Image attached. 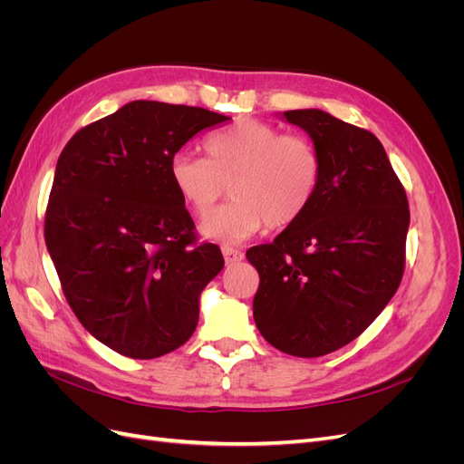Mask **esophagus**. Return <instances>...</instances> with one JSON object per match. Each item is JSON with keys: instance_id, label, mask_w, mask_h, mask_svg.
Wrapping results in <instances>:
<instances>
[{"instance_id": "34e87169", "label": "esophagus", "mask_w": 464, "mask_h": 464, "mask_svg": "<svg viewBox=\"0 0 464 464\" xmlns=\"http://www.w3.org/2000/svg\"><path fill=\"white\" fill-rule=\"evenodd\" d=\"M222 256H224V261H227V265H236V263H240L244 259L242 251H237V249L228 247V246L222 247Z\"/></svg>"}]
</instances>
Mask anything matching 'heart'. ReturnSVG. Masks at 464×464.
I'll return each instance as SVG.
<instances>
[{
	"mask_svg": "<svg viewBox=\"0 0 464 464\" xmlns=\"http://www.w3.org/2000/svg\"><path fill=\"white\" fill-rule=\"evenodd\" d=\"M207 159L176 152L172 184L193 213L203 215L230 184L228 205L203 217L207 240L240 244L265 224L283 230L312 207L321 186L323 159L310 137L286 135L261 120H240L213 133L205 143Z\"/></svg>",
	"mask_w": 464,
	"mask_h": 464,
	"instance_id": "b5f03b06",
	"label": "heart"
}]
</instances>
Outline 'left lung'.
Wrapping results in <instances>:
<instances>
[{
	"label": "left lung",
	"mask_w": 464,
	"mask_h": 464,
	"mask_svg": "<svg viewBox=\"0 0 464 464\" xmlns=\"http://www.w3.org/2000/svg\"><path fill=\"white\" fill-rule=\"evenodd\" d=\"M283 118L312 137L323 176L298 222L247 249L259 273L254 319L280 353L317 358L353 343L395 296L411 213L373 133L317 108Z\"/></svg>",
	"instance_id": "8db88e82"
}]
</instances>
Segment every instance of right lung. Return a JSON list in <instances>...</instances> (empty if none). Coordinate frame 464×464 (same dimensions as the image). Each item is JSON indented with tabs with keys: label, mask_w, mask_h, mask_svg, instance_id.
Wrapping results in <instances>:
<instances>
[{
	"label": "right lung",
	"mask_w": 464,
	"mask_h": 464,
	"mask_svg": "<svg viewBox=\"0 0 464 464\" xmlns=\"http://www.w3.org/2000/svg\"><path fill=\"white\" fill-rule=\"evenodd\" d=\"M230 118L133 101L79 130L62 150L44 237L67 304L94 339L150 360L179 348L199 321L203 288L224 266L170 178L193 135Z\"/></svg>",
	"instance_id": "1"
}]
</instances>
